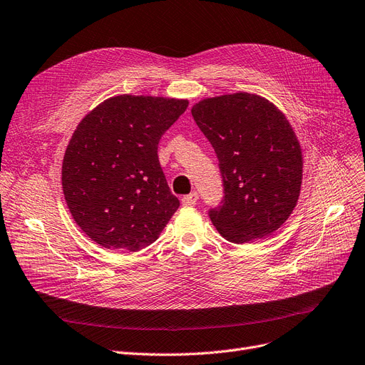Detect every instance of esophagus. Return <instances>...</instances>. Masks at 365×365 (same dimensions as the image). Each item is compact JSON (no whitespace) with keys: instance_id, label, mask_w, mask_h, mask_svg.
<instances>
[{"instance_id":"1","label":"esophagus","mask_w":365,"mask_h":365,"mask_svg":"<svg viewBox=\"0 0 365 365\" xmlns=\"http://www.w3.org/2000/svg\"><path fill=\"white\" fill-rule=\"evenodd\" d=\"M197 199H199L197 193L193 192L190 195H185L181 200H182V205L184 207H193V205H196V203H197Z\"/></svg>"}]
</instances>
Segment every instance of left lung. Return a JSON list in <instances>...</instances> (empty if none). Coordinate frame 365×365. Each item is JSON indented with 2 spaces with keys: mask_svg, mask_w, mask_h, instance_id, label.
I'll return each instance as SVG.
<instances>
[{
  "mask_svg": "<svg viewBox=\"0 0 365 365\" xmlns=\"http://www.w3.org/2000/svg\"><path fill=\"white\" fill-rule=\"evenodd\" d=\"M192 115L212 145L223 200L210 210L230 242L271 235L294 211L302 181V154L286 116L264 97L237 93L205 98Z\"/></svg>",
  "mask_w": 365,
  "mask_h": 365,
  "instance_id": "1",
  "label": "left lung"
}]
</instances>
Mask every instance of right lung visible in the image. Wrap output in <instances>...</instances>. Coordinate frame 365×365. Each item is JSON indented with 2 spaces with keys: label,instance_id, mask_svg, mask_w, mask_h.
<instances>
[{
  "label": "right lung",
  "instance_id": "1",
  "mask_svg": "<svg viewBox=\"0 0 365 365\" xmlns=\"http://www.w3.org/2000/svg\"><path fill=\"white\" fill-rule=\"evenodd\" d=\"M187 100L116 96L76 127L63 160V192L76 225L105 249L153 244L178 210L158 162L166 130Z\"/></svg>",
  "mask_w": 365,
  "mask_h": 365
}]
</instances>
